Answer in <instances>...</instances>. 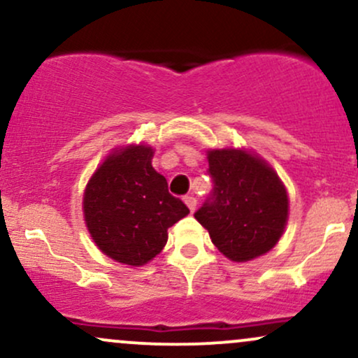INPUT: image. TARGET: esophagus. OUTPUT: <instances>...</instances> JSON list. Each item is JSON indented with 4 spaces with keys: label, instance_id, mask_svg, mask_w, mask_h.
<instances>
[{
    "label": "esophagus",
    "instance_id": "34e87169",
    "mask_svg": "<svg viewBox=\"0 0 358 358\" xmlns=\"http://www.w3.org/2000/svg\"><path fill=\"white\" fill-rule=\"evenodd\" d=\"M185 203H187V207L190 208V212H195L196 208V199L193 195H187L185 196Z\"/></svg>",
    "mask_w": 358,
    "mask_h": 358
}]
</instances>
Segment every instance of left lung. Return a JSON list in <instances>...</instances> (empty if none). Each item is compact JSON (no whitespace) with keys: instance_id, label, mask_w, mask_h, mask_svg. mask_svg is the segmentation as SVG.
Returning a JSON list of instances; mask_svg holds the SVG:
<instances>
[{"instance_id":"1","label":"left lung","mask_w":358,"mask_h":358,"mask_svg":"<svg viewBox=\"0 0 358 358\" xmlns=\"http://www.w3.org/2000/svg\"><path fill=\"white\" fill-rule=\"evenodd\" d=\"M213 190L195 219L231 261H252L281 239L287 222V193L276 171L245 150H210Z\"/></svg>"}]
</instances>
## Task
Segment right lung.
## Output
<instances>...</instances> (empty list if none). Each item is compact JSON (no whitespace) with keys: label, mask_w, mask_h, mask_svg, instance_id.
<instances>
[{"label":"right lung","mask_w":358,"mask_h":358,"mask_svg":"<svg viewBox=\"0 0 358 358\" xmlns=\"http://www.w3.org/2000/svg\"><path fill=\"white\" fill-rule=\"evenodd\" d=\"M153 155L146 145L116 150L84 192L90 237L106 256L127 266H143L162 252L168 229L190 213L151 165Z\"/></svg>","instance_id":"obj_1"}]
</instances>
